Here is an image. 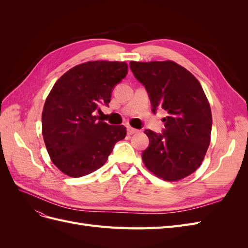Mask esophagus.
I'll return each instance as SVG.
<instances>
[{
    "instance_id": "esophagus-1",
    "label": "esophagus",
    "mask_w": 248,
    "mask_h": 248,
    "mask_svg": "<svg viewBox=\"0 0 248 248\" xmlns=\"http://www.w3.org/2000/svg\"><path fill=\"white\" fill-rule=\"evenodd\" d=\"M127 132H128V134H130V136H132V134L138 133L139 130L136 129V128H133V127H131V126H128V127H127Z\"/></svg>"
}]
</instances>
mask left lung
Returning <instances> with one entry per match:
<instances>
[{
  "label": "left lung",
  "mask_w": 248,
  "mask_h": 248,
  "mask_svg": "<svg viewBox=\"0 0 248 248\" xmlns=\"http://www.w3.org/2000/svg\"><path fill=\"white\" fill-rule=\"evenodd\" d=\"M129 66L145 86L153 112L168 111L162 134L145 130L150 146L141 159L156 177L179 181L198 170L210 145L212 114L207 96L196 77L174 61H131Z\"/></svg>",
  "instance_id": "8db88e82"
}]
</instances>
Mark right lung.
Listing matches in <instances>:
<instances>
[{
    "label": "right lung",
    "mask_w": 248,
    "mask_h": 248,
    "mask_svg": "<svg viewBox=\"0 0 248 248\" xmlns=\"http://www.w3.org/2000/svg\"><path fill=\"white\" fill-rule=\"evenodd\" d=\"M128 66L118 61H89L65 72L50 90L42 110V136L48 155L65 175L78 178L107 162L123 125H108L95 116L108 106L114 87Z\"/></svg>",
    "instance_id": "add662e5"
}]
</instances>
